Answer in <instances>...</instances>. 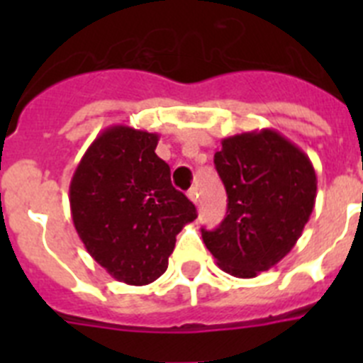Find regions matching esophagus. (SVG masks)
Instances as JSON below:
<instances>
[{"label":"esophagus","mask_w":363,"mask_h":363,"mask_svg":"<svg viewBox=\"0 0 363 363\" xmlns=\"http://www.w3.org/2000/svg\"><path fill=\"white\" fill-rule=\"evenodd\" d=\"M187 196H189V200L192 201V203H198V189L196 187L189 189Z\"/></svg>","instance_id":"1"}]
</instances>
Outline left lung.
I'll return each mask as SVG.
<instances>
[{"label": "left lung", "mask_w": 363, "mask_h": 363, "mask_svg": "<svg viewBox=\"0 0 363 363\" xmlns=\"http://www.w3.org/2000/svg\"><path fill=\"white\" fill-rule=\"evenodd\" d=\"M214 165L227 216L201 238L221 271L255 278L289 255L316 200V172L300 147L274 129L221 140Z\"/></svg>", "instance_id": "obj_1"}]
</instances>
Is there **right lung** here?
<instances>
[{
    "mask_svg": "<svg viewBox=\"0 0 363 363\" xmlns=\"http://www.w3.org/2000/svg\"><path fill=\"white\" fill-rule=\"evenodd\" d=\"M160 136L112 125L79 160L69 187L70 214L86 252L112 278L129 285L158 280L176 234L196 220V207L171 184L156 156Z\"/></svg>",
    "mask_w": 363,
    "mask_h": 363,
    "instance_id": "add662e5",
    "label": "right lung"
}]
</instances>
